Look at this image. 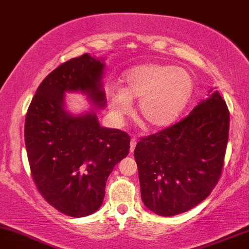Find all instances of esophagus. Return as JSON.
<instances>
[{
    "label": "esophagus",
    "instance_id": "obj_1",
    "mask_svg": "<svg viewBox=\"0 0 249 249\" xmlns=\"http://www.w3.org/2000/svg\"><path fill=\"white\" fill-rule=\"evenodd\" d=\"M136 145H137V139L132 138V139H131V142H130V151H131V152H133L134 148H136Z\"/></svg>",
    "mask_w": 249,
    "mask_h": 249
}]
</instances>
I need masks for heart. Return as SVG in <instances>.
<instances>
[{
	"label": "heart",
	"mask_w": 249,
	"mask_h": 249,
	"mask_svg": "<svg viewBox=\"0 0 249 249\" xmlns=\"http://www.w3.org/2000/svg\"><path fill=\"white\" fill-rule=\"evenodd\" d=\"M123 83V88L111 87L107 90L112 115L121 121L131 111V101L139 98V116L153 128L165 127L176 121L193 91V79L186 70L154 63L130 69Z\"/></svg>",
	"instance_id": "1"
}]
</instances>
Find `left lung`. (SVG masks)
<instances>
[{"label": "left lung", "instance_id": "left-lung-1", "mask_svg": "<svg viewBox=\"0 0 249 249\" xmlns=\"http://www.w3.org/2000/svg\"><path fill=\"white\" fill-rule=\"evenodd\" d=\"M228 131L227 105L212 89L186 118L142 138L134 159L145 206L172 216L206 199L221 176Z\"/></svg>", "mask_w": 249, "mask_h": 249}]
</instances>
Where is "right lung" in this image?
<instances>
[{
    "label": "right lung",
    "mask_w": 249,
    "mask_h": 249,
    "mask_svg": "<svg viewBox=\"0 0 249 249\" xmlns=\"http://www.w3.org/2000/svg\"><path fill=\"white\" fill-rule=\"evenodd\" d=\"M105 63L89 53L63 63L43 79L25 117L24 141L31 176L57 211L82 218L102 206L107 180L128 154L130 137L103 127L96 108L105 107ZM82 92L95 109L71 115L65 93Z\"/></svg>",
    "instance_id": "add662e5"
}]
</instances>
